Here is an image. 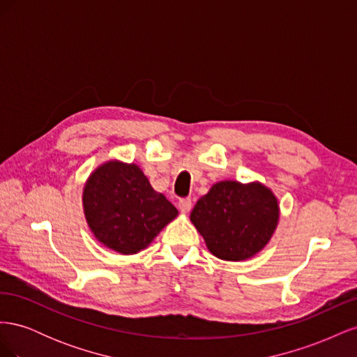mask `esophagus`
<instances>
[{"mask_svg": "<svg viewBox=\"0 0 357 357\" xmlns=\"http://www.w3.org/2000/svg\"><path fill=\"white\" fill-rule=\"evenodd\" d=\"M178 208L181 213H189L192 208V201L190 198H181L178 201Z\"/></svg>", "mask_w": 357, "mask_h": 357, "instance_id": "obj_1", "label": "esophagus"}]
</instances>
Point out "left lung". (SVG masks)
I'll return each instance as SVG.
<instances>
[{
  "instance_id": "obj_1",
  "label": "left lung",
  "mask_w": 357,
  "mask_h": 357,
  "mask_svg": "<svg viewBox=\"0 0 357 357\" xmlns=\"http://www.w3.org/2000/svg\"><path fill=\"white\" fill-rule=\"evenodd\" d=\"M278 214L277 198L261 183L225 180L198 199L190 220L215 257L244 261L271 240Z\"/></svg>"
}]
</instances>
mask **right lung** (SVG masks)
<instances>
[{
  "instance_id": "1",
  "label": "right lung",
  "mask_w": 357,
  "mask_h": 357,
  "mask_svg": "<svg viewBox=\"0 0 357 357\" xmlns=\"http://www.w3.org/2000/svg\"><path fill=\"white\" fill-rule=\"evenodd\" d=\"M83 208L96 240L122 255L143 250L178 214L135 164L117 160L105 162L89 176Z\"/></svg>"
}]
</instances>
